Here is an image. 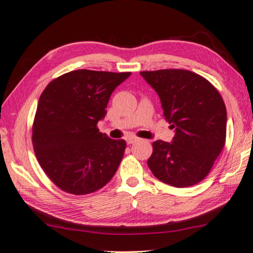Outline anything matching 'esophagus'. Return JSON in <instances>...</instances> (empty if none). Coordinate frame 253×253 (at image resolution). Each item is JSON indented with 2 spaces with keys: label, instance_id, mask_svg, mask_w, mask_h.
<instances>
[{
  "label": "esophagus",
  "instance_id": "obj_1",
  "mask_svg": "<svg viewBox=\"0 0 253 253\" xmlns=\"http://www.w3.org/2000/svg\"><path fill=\"white\" fill-rule=\"evenodd\" d=\"M136 140H138V138H137V137H135V136H129V137H127V138H126L127 144H134Z\"/></svg>",
  "mask_w": 253,
  "mask_h": 253
}]
</instances>
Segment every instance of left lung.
<instances>
[{"mask_svg":"<svg viewBox=\"0 0 253 253\" xmlns=\"http://www.w3.org/2000/svg\"><path fill=\"white\" fill-rule=\"evenodd\" d=\"M140 75L158 93L166 121L175 128L172 143H153L148 168L170 186L195 185L208 176L225 145L223 98L209 80L190 70L162 69Z\"/></svg>","mask_w":253,"mask_h":253,"instance_id":"8db88e82","label":"left lung"}]
</instances>
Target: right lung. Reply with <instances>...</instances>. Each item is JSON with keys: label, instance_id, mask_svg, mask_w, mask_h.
Returning <instances> with one entry per match:
<instances>
[{"label": "right lung", "instance_id": "1", "mask_svg": "<svg viewBox=\"0 0 253 253\" xmlns=\"http://www.w3.org/2000/svg\"><path fill=\"white\" fill-rule=\"evenodd\" d=\"M130 74L75 70L53 79L41 93L32 126L33 149L60 190L90 194L116 173L126 142L109 138L97 124L115 88Z\"/></svg>", "mask_w": 253, "mask_h": 253}]
</instances>
